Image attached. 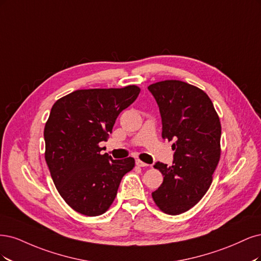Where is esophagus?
<instances>
[{"mask_svg":"<svg viewBox=\"0 0 261 261\" xmlns=\"http://www.w3.org/2000/svg\"><path fill=\"white\" fill-rule=\"evenodd\" d=\"M136 164H137V166H139V167H147V166H148V164H146V163H144V162L140 161V159H137V161H136Z\"/></svg>","mask_w":261,"mask_h":261,"instance_id":"esophagus-1","label":"esophagus"}]
</instances>
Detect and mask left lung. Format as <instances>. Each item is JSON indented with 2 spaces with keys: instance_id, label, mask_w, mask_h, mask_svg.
Masks as SVG:
<instances>
[{
  "instance_id": "obj_1",
  "label": "left lung",
  "mask_w": 261,
  "mask_h": 261,
  "mask_svg": "<svg viewBox=\"0 0 261 261\" xmlns=\"http://www.w3.org/2000/svg\"><path fill=\"white\" fill-rule=\"evenodd\" d=\"M162 117L164 140L172 141L173 164L157 162L164 175L152 193L162 212L172 216L188 212L203 198L220 159L221 124L212 99L203 90L179 80L150 85Z\"/></svg>"
}]
</instances>
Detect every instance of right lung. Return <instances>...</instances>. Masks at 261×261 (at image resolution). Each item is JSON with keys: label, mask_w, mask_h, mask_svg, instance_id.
Listing matches in <instances>:
<instances>
[{"label": "right lung", "mask_w": 261, "mask_h": 261, "mask_svg": "<svg viewBox=\"0 0 261 261\" xmlns=\"http://www.w3.org/2000/svg\"><path fill=\"white\" fill-rule=\"evenodd\" d=\"M140 88L77 90L53 105L44 128L45 161L55 187L75 212L104 214L134 159L100 154L98 143L112 133L119 114L137 99Z\"/></svg>", "instance_id": "obj_1"}]
</instances>
